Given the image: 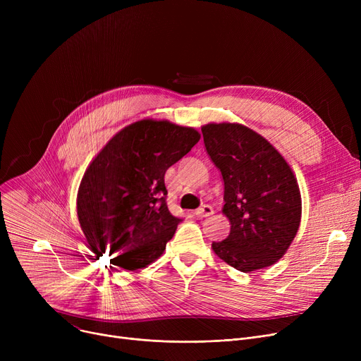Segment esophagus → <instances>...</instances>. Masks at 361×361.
Listing matches in <instances>:
<instances>
[{"label":"esophagus","instance_id":"34e87169","mask_svg":"<svg viewBox=\"0 0 361 361\" xmlns=\"http://www.w3.org/2000/svg\"><path fill=\"white\" fill-rule=\"evenodd\" d=\"M212 214H214V209H212V206H209V204H203L202 207H199V209L195 211V215L197 218H206V216H209Z\"/></svg>","mask_w":361,"mask_h":361}]
</instances>
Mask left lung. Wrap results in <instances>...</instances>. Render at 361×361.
<instances>
[{
  "label": "left lung",
  "instance_id": "1",
  "mask_svg": "<svg viewBox=\"0 0 361 361\" xmlns=\"http://www.w3.org/2000/svg\"><path fill=\"white\" fill-rule=\"evenodd\" d=\"M207 154L224 180L222 214L231 230L212 250L230 267L250 274L287 253L301 221L297 178L279 152L238 123L202 127Z\"/></svg>",
  "mask_w": 361,
  "mask_h": 361
}]
</instances>
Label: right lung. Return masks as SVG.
Returning a JSON list of instances; mask_svg holds the SVG:
<instances>
[{"label":"right lung","mask_w":361,"mask_h":361,"mask_svg":"<svg viewBox=\"0 0 361 361\" xmlns=\"http://www.w3.org/2000/svg\"><path fill=\"white\" fill-rule=\"evenodd\" d=\"M199 139L193 127L152 118L112 136L78 192L79 222L94 255L108 253L114 267L137 271L164 253L181 221L168 211L164 176Z\"/></svg>","instance_id":"obj_1"}]
</instances>
